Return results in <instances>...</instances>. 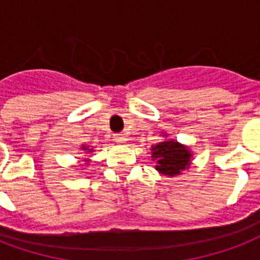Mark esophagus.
Here are the masks:
<instances>
[{
	"instance_id": "obj_1",
	"label": "esophagus",
	"mask_w": 260,
	"mask_h": 260,
	"mask_svg": "<svg viewBox=\"0 0 260 260\" xmlns=\"http://www.w3.org/2000/svg\"><path fill=\"white\" fill-rule=\"evenodd\" d=\"M113 140H115V143L123 144L126 141V137H124V134H116V136L113 137Z\"/></svg>"
}]
</instances>
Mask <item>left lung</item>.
Instances as JSON below:
<instances>
[{
	"instance_id": "left-lung-1",
	"label": "left lung",
	"mask_w": 260,
	"mask_h": 260,
	"mask_svg": "<svg viewBox=\"0 0 260 260\" xmlns=\"http://www.w3.org/2000/svg\"><path fill=\"white\" fill-rule=\"evenodd\" d=\"M191 153L187 147L174 140L164 141L152 147V160L156 162V169L166 176H176L190 166Z\"/></svg>"
}]
</instances>
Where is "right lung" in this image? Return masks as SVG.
<instances>
[{
	"label": "right lung",
	"mask_w": 260,
	"mask_h": 260,
	"mask_svg": "<svg viewBox=\"0 0 260 260\" xmlns=\"http://www.w3.org/2000/svg\"><path fill=\"white\" fill-rule=\"evenodd\" d=\"M83 149H87V148H86V147H83ZM88 152H91V151H88Z\"/></svg>",
	"instance_id": "obj_1"
}]
</instances>
